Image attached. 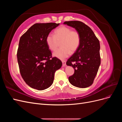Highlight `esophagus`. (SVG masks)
<instances>
[{"instance_id":"esophagus-1","label":"esophagus","mask_w":122,"mask_h":122,"mask_svg":"<svg viewBox=\"0 0 122 122\" xmlns=\"http://www.w3.org/2000/svg\"><path fill=\"white\" fill-rule=\"evenodd\" d=\"M62 66H64V67H65V66H66V61H62Z\"/></svg>"}]
</instances>
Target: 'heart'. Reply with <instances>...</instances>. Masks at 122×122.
<instances>
[{
    "label": "heart",
    "mask_w": 122,
    "mask_h": 122,
    "mask_svg": "<svg viewBox=\"0 0 122 122\" xmlns=\"http://www.w3.org/2000/svg\"><path fill=\"white\" fill-rule=\"evenodd\" d=\"M46 42L51 50H56L61 43V48L53 53V56L60 60L68 57L71 52H75L80 44V36L76 30H72L70 27L61 26L54 31V36L49 34L46 38Z\"/></svg>",
    "instance_id": "1"
}]
</instances>
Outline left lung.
I'll return each mask as SVG.
<instances>
[{
    "mask_svg": "<svg viewBox=\"0 0 122 122\" xmlns=\"http://www.w3.org/2000/svg\"><path fill=\"white\" fill-rule=\"evenodd\" d=\"M64 24L75 28L80 36L79 48L66 62L74 69L69 81L76 87H87L93 84L101 64L99 41L92 29L82 22L66 21Z\"/></svg>",
    "mask_w": 122,
    "mask_h": 122,
    "instance_id": "1",
    "label": "left lung"
}]
</instances>
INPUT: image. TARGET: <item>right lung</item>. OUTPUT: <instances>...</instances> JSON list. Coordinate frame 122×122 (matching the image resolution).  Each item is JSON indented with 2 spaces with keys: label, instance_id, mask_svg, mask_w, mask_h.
I'll return each instance as SVG.
<instances>
[{
  "label": "right lung",
  "instance_id": "add662e5",
  "mask_svg": "<svg viewBox=\"0 0 122 122\" xmlns=\"http://www.w3.org/2000/svg\"><path fill=\"white\" fill-rule=\"evenodd\" d=\"M60 23H36L21 36L17 51L20 72L27 85L39 91L45 90L53 82L54 73L62 62L52 57L46 42L48 35Z\"/></svg>",
  "mask_w": 122,
  "mask_h": 122
}]
</instances>
